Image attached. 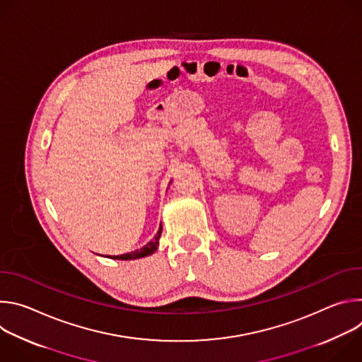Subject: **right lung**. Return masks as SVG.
I'll use <instances>...</instances> for the list:
<instances>
[{
    "mask_svg": "<svg viewBox=\"0 0 362 362\" xmlns=\"http://www.w3.org/2000/svg\"><path fill=\"white\" fill-rule=\"evenodd\" d=\"M162 225L156 233V236H154L148 243H146L143 247L140 249H136L130 253H124V255H119V256H113V259H120V261H130V259H139V257H144V256H148L151 253L156 252L158 246H159V239H160V235H162ZM109 257V256H107ZM112 257V256H110Z\"/></svg>",
    "mask_w": 362,
    "mask_h": 362,
    "instance_id": "obj_1",
    "label": "right lung"
}]
</instances>
